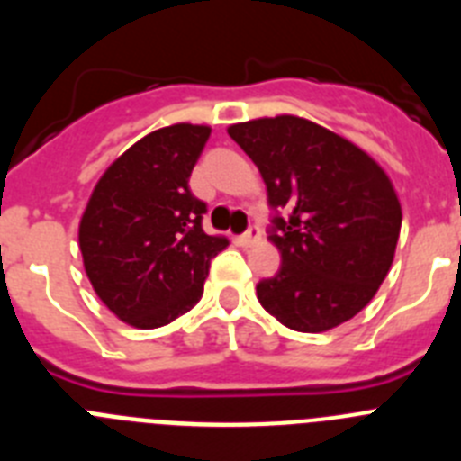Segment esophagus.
<instances>
[{"label":"esophagus","mask_w":461,"mask_h":461,"mask_svg":"<svg viewBox=\"0 0 461 461\" xmlns=\"http://www.w3.org/2000/svg\"><path fill=\"white\" fill-rule=\"evenodd\" d=\"M240 240H242L244 247H254V244L260 240V228L258 226H249V230H247V233H244Z\"/></svg>","instance_id":"1"}]
</instances>
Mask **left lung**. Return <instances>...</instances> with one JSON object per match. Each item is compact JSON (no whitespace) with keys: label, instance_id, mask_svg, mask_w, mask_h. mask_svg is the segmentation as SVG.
Wrapping results in <instances>:
<instances>
[{"label":"left lung","instance_id":"1","mask_svg":"<svg viewBox=\"0 0 461 461\" xmlns=\"http://www.w3.org/2000/svg\"><path fill=\"white\" fill-rule=\"evenodd\" d=\"M228 136L258 166L275 210L270 240L281 267L258 281V303L297 332H325L353 319L388 275L402 228L385 170L304 117H260L228 126Z\"/></svg>","mask_w":461,"mask_h":461}]
</instances>
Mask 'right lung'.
<instances>
[{
    "label": "right lung",
    "mask_w": 461,
    "mask_h": 461,
    "mask_svg": "<svg viewBox=\"0 0 461 461\" xmlns=\"http://www.w3.org/2000/svg\"><path fill=\"white\" fill-rule=\"evenodd\" d=\"M210 126L157 129L108 166L78 228L85 272L101 303L133 328L168 325L203 295L210 260L228 247L203 230L207 205L189 177Z\"/></svg>",
    "instance_id": "1"
}]
</instances>
